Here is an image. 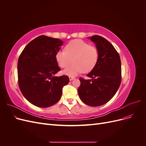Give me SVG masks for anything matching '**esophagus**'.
I'll use <instances>...</instances> for the list:
<instances>
[{"mask_svg":"<svg viewBox=\"0 0 146 146\" xmlns=\"http://www.w3.org/2000/svg\"><path fill=\"white\" fill-rule=\"evenodd\" d=\"M69 80H70V81H72V80H73L74 79V77L70 76V77H69Z\"/></svg>","mask_w":146,"mask_h":146,"instance_id":"1","label":"esophagus"}]
</instances>
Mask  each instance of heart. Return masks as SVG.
Listing matches in <instances>:
<instances>
[{"label":"heart","mask_w":146,"mask_h":146,"mask_svg":"<svg viewBox=\"0 0 146 146\" xmlns=\"http://www.w3.org/2000/svg\"><path fill=\"white\" fill-rule=\"evenodd\" d=\"M98 48L81 39H74L69 42L64 50L56 53L57 63L62 68H66L73 61V64L63 70V74L75 76L82 72H89L93 69L99 60Z\"/></svg>","instance_id":"obj_1"}]
</instances>
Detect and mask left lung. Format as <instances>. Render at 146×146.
<instances>
[{
    "mask_svg": "<svg viewBox=\"0 0 146 146\" xmlns=\"http://www.w3.org/2000/svg\"><path fill=\"white\" fill-rule=\"evenodd\" d=\"M88 38L98 48L99 60L87 75L91 79L80 78L78 93L85 104L98 107L111 100L119 89L121 82V63L116 50L107 39L98 35Z\"/></svg>",
    "mask_w": 146,
    "mask_h": 146,
    "instance_id": "1",
    "label": "left lung"
}]
</instances>
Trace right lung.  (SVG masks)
<instances>
[{
	"label": "right lung",
	"mask_w": 146,
	"mask_h": 146,
	"mask_svg": "<svg viewBox=\"0 0 146 146\" xmlns=\"http://www.w3.org/2000/svg\"><path fill=\"white\" fill-rule=\"evenodd\" d=\"M63 42L41 35L25 46L18 59L17 76L20 90L30 103L40 108L55 104L60 99L68 76H55L60 70L56 59Z\"/></svg>",
	"instance_id": "obj_1"
}]
</instances>
